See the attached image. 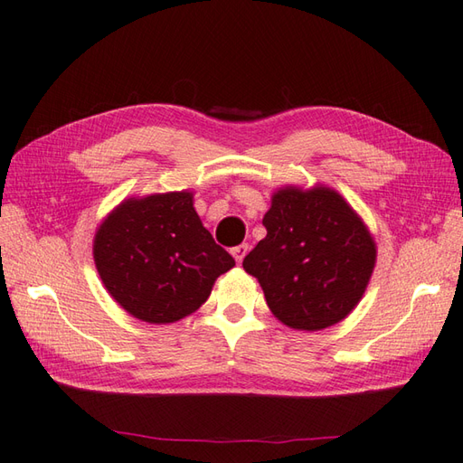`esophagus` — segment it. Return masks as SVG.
<instances>
[{
  "label": "esophagus",
  "instance_id": "esophagus-1",
  "mask_svg": "<svg viewBox=\"0 0 463 463\" xmlns=\"http://www.w3.org/2000/svg\"><path fill=\"white\" fill-rule=\"evenodd\" d=\"M231 252H232V256H234L236 264H241V262L244 260L246 252H249V244H239V246H234V249H232Z\"/></svg>",
  "mask_w": 463,
  "mask_h": 463
}]
</instances>
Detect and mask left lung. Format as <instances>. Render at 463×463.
Instances as JSON below:
<instances>
[{
  "label": "left lung",
  "instance_id": "1",
  "mask_svg": "<svg viewBox=\"0 0 463 463\" xmlns=\"http://www.w3.org/2000/svg\"><path fill=\"white\" fill-rule=\"evenodd\" d=\"M266 236L242 268L262 286L284 326L319 331L339 324L361 302L377 262V244L337 191L288 185L264 214Z\"/></svg>",
  "mask_w": 463,
  "mask_h": 463
}]
</instances>
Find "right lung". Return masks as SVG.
<instances>
[{
  "label": "right lung",
  "instance_id": "add662e5",
  "mask_svg": "<svg viewBox=\"0 0 463 463\" xmlns=\"http://www.w3.org/2000/svg\"><path fill=\"white\" fill-rule=\"evenodd\" d=\"M94 264L109 294L147 324H174L211 296L234 258L213 241L193 193L122 201L94 234Z\"/></svg>",
  "mask_w": 463,
  "mask_h": 463
}]
</instances>
